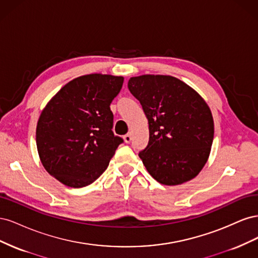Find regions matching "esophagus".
Returning <instances> with one entry per match:
<instances>
[{
  "label": "esophagus",
  "mask_w": 258,
  "mask_h": 258,
  "mask_svg": "<svg viewBox=\"0 0 258 258\" xmlns=\"http://www.w3.org/2000/svg\"><path fill=\"white\" fill-rule=\"evenodd\" d=\"M123 140L126 143H130L131 142V134H127L126 136H123Z\"/></svg>",
  "instance_id": "obj_1"
}]
</instances>
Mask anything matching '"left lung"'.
Returning <instances> with one entry per match:
<instances>
[{
    "label": "left lung",
    "mask_w": 258,
    "mask_h": 258,
    "mask_svg": "<svg viewBox=\"0 0 258 258\" xmlns=\"http://www.w3.org/2000/svg\"><path fill=\"white\" fill-rule=\"evenodd\" d=\"M128 88L148 120L150 140L139 153L148 173L169 186L197 176L208 161L214 137L213 117L206 101L170 75L131 77Z\"/></svg>",
    "instance_id": "left-lung-1"
}]
</instances>
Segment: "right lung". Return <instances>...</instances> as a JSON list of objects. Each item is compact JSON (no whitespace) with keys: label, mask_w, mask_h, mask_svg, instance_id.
Segmentation results:
<instances>
[{"label":"right lung","mask_w":258,"mask_h":258,"mask_svg":"<svg viewBox=\"0 0 258 258\" xmlns=\"http://www.w3.org/2000/svg\"><path fill=\"white\" fill-rule=\"evenodd\" d=\"M122 76L88 74L64 85L41 113L36 146L45 170L80 188L102 174L123 140L114 136L110 105Z\"/></svg>","instance_id":"right-lung-1"}]
</instances>
